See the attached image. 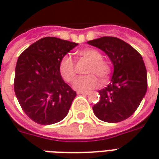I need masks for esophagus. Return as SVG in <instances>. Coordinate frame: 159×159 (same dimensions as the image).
Here are the masks:
<instances>
[{
	"label": "esophagus",
	"instance_id": "esophagus-1",
	"mask_svg": "<svg viewBox=\"0 0 159 159\" xmlns=\"http://www.w3.org/2000/svg\"><path fill=\"white\" fill-rule=\"evenodd\" d=\"M77 94H83V95H89V92H82V91H78Z\"/></svg>",
	"mask_w": 159,
	"mask_h": 159
}]
</instances>
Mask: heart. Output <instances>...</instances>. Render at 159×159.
<instances>
[{
  "label": "heart",
  "instance_id": "b5f03b06",
  "mask_svg": "<svg viewBox=\"0 0 159 159\" xmlns=\"http://www.w3.org/2000/svg\"><path fill=\"white\" fill-rule=\"evenodd\" d=\"M79 55L89 61L87 68V76H79L73 83V88L82 92H88L95 89L99 85V79L106 82L111 73V64L108 60L103 59L100 51L95 48H86L81 50ZM59 72L64 80L71 83L76 77V66L71 56H64L59 64Z\"/></svg>",
  "mask_w": 159,
  "mask_h": 159
}]
</instances>
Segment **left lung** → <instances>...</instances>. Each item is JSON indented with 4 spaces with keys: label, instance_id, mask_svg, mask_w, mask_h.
Segmentation results:
<instances>
[{
    "label": "left lung",
    "instance_id": "obj_1",
    "mask_svg": "<svg viewBox=\"0 0 159 159\" xmlns=\"http://www.w3.org/2000/svg\"><path fill=\"white\" fill-rule=\"evenodd\" d=\"M109 56L114 66L110 84L99 91L100 101L93 107L94 115L107 123L127 119L136 111L147 89L143 59L123 40L103 36L88 42Z\"/></svg>",
    "mask_w": 159,
    "mask_h": 159
}]
</instances>
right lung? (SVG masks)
Instances as JSON below:
<instances>
[{
  "instance_id": "right-lung-1",
  "label": "right lung",
  "mask_w": 159,
  "mask_h": 159,
  "mask_svg": "<svg viewBox=\"0 0 159 159\" xmlns=\"http://www.w3.org/2000/svg\"><path fill=\"white\" fill-rule=\"evenodd\" d=\"M76 46V42L43 37L19 55L14 91L25 113L36 123H56L68 114L76 93L62 79L59 64Z\"/></svg>"
}]
</instances>
